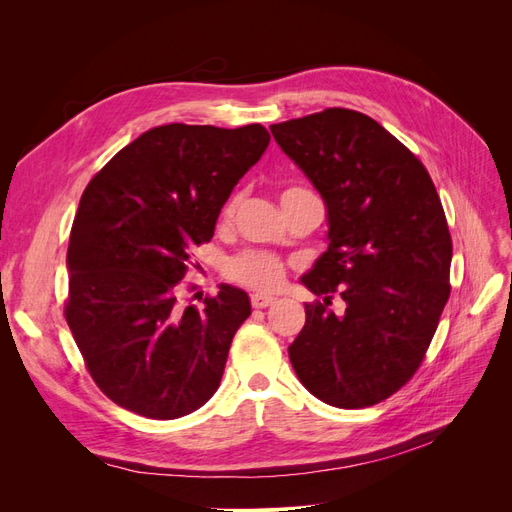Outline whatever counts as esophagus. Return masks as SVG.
<instances>
[{
  "mask_svg": "<svg viewBox=\"0 0 512 512\" xmlns=\"http://www.w3.org/2000/svg\"><path fill=\"white\" fill-rule=\"evenodd\" d=\"M250 301H252L254 309H262V307H269L275 303V299L269 297V294H252Z\"/></svg>",
  "mask_w": 512,
  "mask_h": 512,
  "instance_id": "esophagus-1",
  "label": "esophagus"
}]
</instances>
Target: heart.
Masks as SVG:
<instances>
[{
    "instance_id": "1",
    "label": "heart",
    "mask_w": 512,
    "mask_h": 512,
    "mask_svg": "<svg viewBox=\"0 0 512 512\" xmlns=\"http://www.w3.org/2000/svg\"><path fill=\"white\" fill-rule=\"evenodd\" d=\"M301 188H288L284 196L299 192ZM239 194H232L226 198V203L220 209V222L226 224L232 220L237 207H239ZM226 277L230 282H235L243 288H252L258 292H273L280 290L286 282V262L271 252H260V250H247L237 256H232L226 262Z\"/></svg>"
}]
</instances>
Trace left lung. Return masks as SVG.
Segmentation results:
<instances>
[{"label":"left lung","instance_id":"1","mask_svg":"<svg viewBox=\"0 0 512 512\" xmlns=\"http://www.w3.org/2000/svg\"><path fill=\"white\" fill-rule=\"evenodd\" d=\"M271 132L329 209V250L303 277L322 301L305 303L290 363L324 404H380L421 367L451 297L453 241L436 185L404 143L350 108Z\"/></svg>","mask_w":512,"mask_h":512}]
</instances>
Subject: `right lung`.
Here are the masks:
<instances>
[{
	"mask_svg": "<svg viewBox=\"0 0 512 512\" xmlns=\"http://www.w3.org/2000/svg\"><path fill=\"white\" fill-rule=\"evenodd\" d=\"M269 141L260 123H168L123 147L87 183L68 243L64 316L89 376L117 406L170 421L218 391L250 299L220 286L215 297L183 301L179 292L196 286L181 280Z\"/></svg>",
	"mask_w": 512,
	"mask_h": 512,
	"instance_id": "1",
	"label": "right lung"
}]
</instances>
